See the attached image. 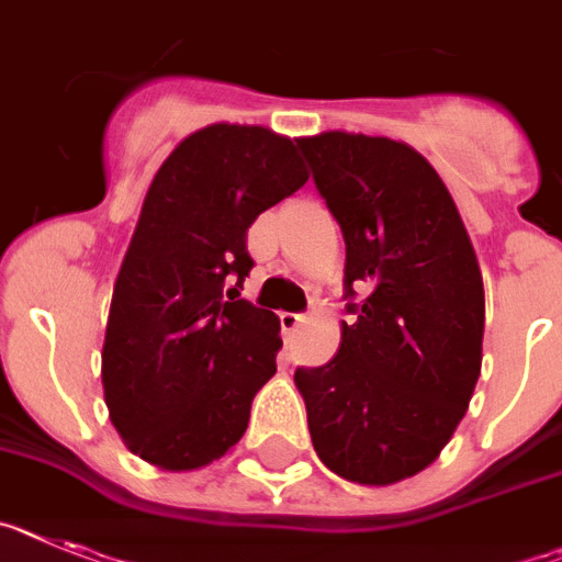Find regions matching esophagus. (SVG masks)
Returning <instances> with one entry per match:
<instances>
[{"label": "esophagus", "instance_id": "esophagus-1", "mask_svg": "<svg viewBox=\"0 0 562 562\" xmlns=\"http://www.w3.org/2000/svg\"><path fill=\"white\" fill-rule=\"evenodd\" d=\"M302 322H305V314H291V311H282L280 314V328L288 339H291V334H296V328H300Z\"/></svg>", "mask_w": 562, "mask_h": 562}]
</instances>
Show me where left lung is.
<instances>
[{
	"instance_id": "obj_1",
	"label": "left lung",
	"mask_w": 562,
	"mask_h": 562,
	"mask_svg": "<svg viewBox=\"0 0 562 562\" xmlns=\"http://www.w3.org/2000/svg\"><path fill=\"white\" fill-rule=\"evenodd\" d=\"M345 237L339 353L300 368L319 461L390 486L441 456L481 375L484 280L443 180L413 146L330 133L296 138ZM363 300L355 302V294Z\"/></svg>"
}]
</instances>
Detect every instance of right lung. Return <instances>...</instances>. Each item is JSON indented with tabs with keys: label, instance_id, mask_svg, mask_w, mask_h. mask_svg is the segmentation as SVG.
Segmentation results:
<instances>
[{
	"label": "right lung",
	"instance_id": "add662e5",
	"mask_svg": "<svg viewBox=\"0 0 562 562\" xmlns=\"http://www.w3.org/2000/svg\"><path fill=\"white\" fill-rule=\"evenodd\" d=\"M305 180L285 135L209 124L149 183L112 288L101 382L112 427L158 470L226 456L277 373L280 319L240 300L254 266L246 234Z\"/></svg>",
	"mask_w": 562,
	"mask_h": 562
}]
</instances>
